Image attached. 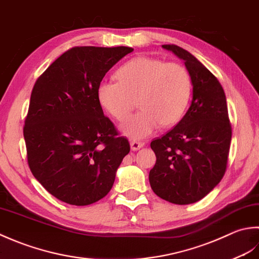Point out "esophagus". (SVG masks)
Instances as JSON below:
<instances>
[{
    "instance_id": "obj_1",
    "label": "esophagus",
    "mask_w": 259,
    "mask_h": 259,
    "mask_svg": "<svg viewBox=\"0 0 259 259\" xmlns=\"http://www.w3.org/2000/svg\"><path fill=\"white\" fill-rule=\"evenodd\" d=\"M143 146H144V143H142V142H137V141H132L131 142L132 151H139Z\"/></svg>"
}]
</instances>
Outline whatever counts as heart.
Listing matches in <instances>:
<instances>
[{
  "mask_svg": "<svg viewBox=\"0 0 259 259\" xmlns=\"http://www.w3.org/2000/svg\"><path fill=\"white\" fill-rule=\"evenodd\" d=\"M116 75L119 81L103 80L97 96L102 107L117 120L127 118L139 100L141 112L120 125L131 140H143L160 125L168 127L183 117L192 92L191 76L183 66L136 57Z\"/></svg>",
  "mask_w": 259,
  "mask_h": 259,
  "instance_id": "heart-1",
  "label": "heart"
}]
</instances>
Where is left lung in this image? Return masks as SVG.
<instances>
[{"label": "left lung", "mask_w": 259, "mask_h": 259, "mask_svg": "<svg viewBox=\"0 0 259 259\" xmlns=\"http://www.w3.org/2000/svg\"><path fill=\"white\" fill-rule=\"evenodd\" d=\"M184 61L192 100L186 115L161 139L152 141L156 163L149 174L156 196L174 204L204 198L223 179L231 141L226 95L218 79L189 51L164 45Z\"/></svg>", "instance_id": "8db88e82"}]
</instances>
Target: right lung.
Returning a JSON list of instances; mask_svg holds the SVG:
<instances>
[{"mask_svg":"<svg viewBox=\"0 0 259 259\" xmlns=\"http://www.w3.org/2000/svg\"><path fill=\"white\" fill-rule=\"evenodd\" d=\"M130 47H75L35 81L23 136L30 170L61 201L92 204L112 189L130 143L118 136L97 96L106 72Z\"/></svg>","mask_w":259,"mask_h":259,"instance_id":"add662e5","label":"right lung"}]
</instances>
